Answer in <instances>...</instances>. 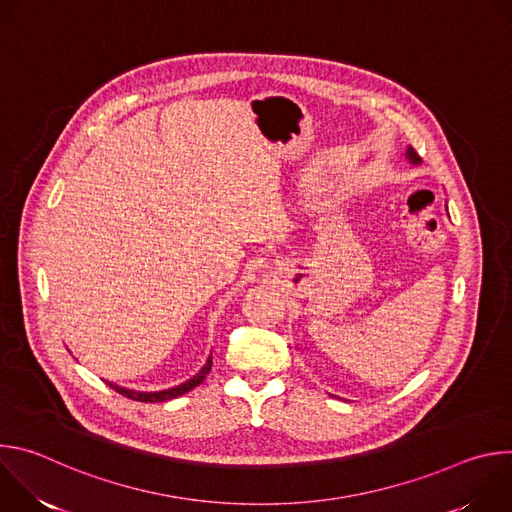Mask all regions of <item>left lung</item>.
Listing matches in <instances>:
<instances>
[{
    "instance_id": "8db88e82",
    "label": "left lung",
    "mask_w": 512,
    "mask_h": 512,
    "mask_svg": "<svg viewBox=\"0 0 512 512\" xmlns=\"http://www.w3.org/2000/svg\"><path fill=\"white\" fill-rule=\"evenodd\" d=\"M407 158H409L413 164H417V162H419V158H417V154H415V150H413V148H409V150H407Z\"/></svg>"
}]
</instances>
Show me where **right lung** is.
<instances>
[{
    "label": "right lung",
    "instance_id": "add662e5",
    "mask_svg": "<svg viewBox=\"0 0 512 512\" xmlns=\"http://www.w3.org/2000/svg\"><path fill=\"white\" fill-rule=\"evenodd\" d=\"M210 367H212V356L206 360V364L202 367V371H200L196 377H192L190 381H186V383H182V385H178V387H174V389L158 391V393H139V391H129V389L117 387V385H113V383H107V385H109V387H113L119 395H123V397H127V399H133V401H141V403H162V401H168V399L180 397V395L188 393L190 389H194L196 385H200V383L206 379V375L210 373Z\"/></svg>",
    "mask_w": 512,
    "mask_h": 512
}]
</instances>
